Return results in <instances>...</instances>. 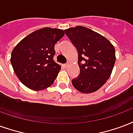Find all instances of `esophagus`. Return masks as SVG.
<instances>
[{"mask_svg": "<svg viewBox=\"0 0 133 133\" xmlns=\"http://www.w3.org/2000/svg\"><path fill=\"white\" fill-rule=\"evenodd\" d=\"M69 65H70V63H69V62H68V63H67L64 64V65H63V66L65 67V68H68V67L69 66Z\"/></svg>", "mask_w": 133, "mask_h": 133, "instance_id": "34e87169", "label": "esophagus"}]
</instances>
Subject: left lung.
<instances>
[{
  "label": "left lung",
  "mask_w": 133,
  "mask_h": 133,
  "mask_svg": "<svg viewBox=\"0 0 133 133\" xmlns=\"http://www.w3.org/2000/svg\"><path fill=\"white\" fill-rule=\"evenodd\" d=\"M65 32L78 52L79 75L72 84L82 93L97 91L111 76L116 62L114 46L107 38L84 26L71 27Z\"/></svg>",
  "instance_id": "8db88e82"
}]
</instances>
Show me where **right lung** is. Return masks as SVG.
I'll list each match as a JSON object with an SVG mask.
<instances>
[{
  "mask_svg": "<svg viewBox=\"0 0 133 133\" xmlns=\"http://www.w3.org/2000/svg\"><path fill=\"white\" fill-rule=\"evenodd\" d=\"M64 34L62 29L44 27L27 35L12 50V66L26 87L39 91L53 84L61 68L54 61V46Z\"/></svg>",
  "mask_w": 133,
  "mask_h": 133,
  "instance_id": "obj_1",
  "label": "right lung"
}]
</instances>
